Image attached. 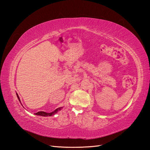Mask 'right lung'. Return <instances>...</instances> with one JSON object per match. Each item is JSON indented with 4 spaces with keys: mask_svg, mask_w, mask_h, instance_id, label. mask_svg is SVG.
<instances>
[{
    "mask_svg": "<svg viewBox=\"0 0 150 150\" xmlns=\"http://www.w3.org/2000/svg\"><path fill=\"white\" fill-rule=\"evenodd\" d=\"M17 98H18V100L20 101V103H21V100H20V98H19V97H18V94H17ZM62 107H60V108H57V109H56L55 110H54L53 111H52V112H51V113H46V112H45V111H39V112H37V113H35V114L36 115H39V116H42V117L52 116V115H53L57 113V112H58L59 111L61 110H62Z\"/></svg>",
    "mask_w": 150,
    "mask_h": 150,
    "instance_id": "1",
    "label": "right lung"
}]
</instances>
